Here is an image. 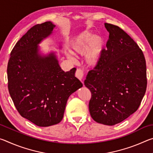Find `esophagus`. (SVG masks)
Returning a JSON list of instances; mask_svg holds the SVG:
<instances>
[{
    "instance_id": "obj_1",
    "label": "esophagus",
    "mask_w": 153,
    "mask_h": 153,
    "mask_svg": "<svg viewBox=\"0 0 153 153\" xmlns=\"http://www.w3.org/2000/svg\"><path fill=\"white\" fill-rule=\"evenodd\" d=\"M76 76L82 82V84H84V72L82 70L77 69L76 72Z\"/></svg>"
}]
</instances>
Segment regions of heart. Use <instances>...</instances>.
<instances>
[{
    "label": "heart",
    "mask_w": 153,
    "mask_h": 153,
    "mask_svg": "<svg viewBox=\"0 0 153 153\" xmlns=\"http://www.w3.org/2000/svg\"><path fill=\"white\" fill-rule=\"evenodd\" d=\"M104 46L105 41L102 36L84 31L72 38L69 44V50L74 55H83L86 65L95 67L101 60ZM67 57L71 61L74 60L69 54H67Z\"/></svg>",
    "instance_id": "b5f03b06"
}]
</instances>
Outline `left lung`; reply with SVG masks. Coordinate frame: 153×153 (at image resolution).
<instances>
[{
  "instance_id": "obj_1",
  "label": "left lung",
  "mask_w": 153,
  "mask_h": 153,
  "mask_svg": "<svg viewBox=\"0 0 153 153\" xmlns=\"http://www.w3.org/2000/svg\"><path fill=\"white\" fill-rule=\"evenodd\" d=\"M105 27L109 33L107 49L84 85L92 93V118L114 126L138 108L146 90V65L142 50L128 33L117 25L105 23Z\"/></svg>"
}]
</instances>
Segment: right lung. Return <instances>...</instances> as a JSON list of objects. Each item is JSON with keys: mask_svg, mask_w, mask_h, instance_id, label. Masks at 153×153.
Listing matches in <instances>:
<instances>
[{"mask_svg": "<svg viewBox=\"0 0 153 153\" xmlns=\"http://www.w3.org/2000/svg\"><path fill=\"white\" fill-rule=\"evenodd\" d=\"M55 26L46 22L28 30L14 46L7 66L9 92L15 107L40 127L60 122L69 96L83 86L75 76L76 68L65 72L55 52L41 53L39 44Z\"/></svg>", "mask_w": 153, "mask_h": 153, "instance_id": "add662e5", "label": "right lung"}]
</instances>
